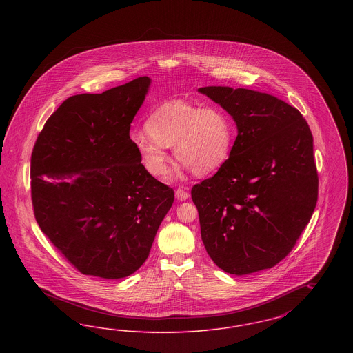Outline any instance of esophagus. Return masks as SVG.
I'll use <instances>...</instances> for the list:
<instances>
[{
    "mask_svg": "<svg viewBox=\"0 0 353 353\" xmlns=\"http://www.w3.org/2000/svg\"><path fill=\"white\" fill-rule=\"evenodd\" d=\"M189 197H190V193H189L188 189L179 188V189L176 190V199H177L179 201H185V200H188Z\"/></svg>",
    "mask_w": 353,
    "mask_h": 353,
    "instance_id": "1",
    "label": "esophagus"
}]
</instances>
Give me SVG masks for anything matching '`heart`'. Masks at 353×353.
Masks as SVG:
<instances>
[{
  "label": "heart",
  "mask_w": 353,
  "mask_h": 353,
  "mask_svg": "<svg viewBox=\"0 0 353 353\" xmlns=\"http://www.w3.org/2000/svg\"><path fill=\"white\" fill-rule=\"evenodd\" d=\"M145 131L134 134L132 143L153 177L165 176L168 148L181 167L206 176L228 163L234 144V123L223 108L180 99L157 105L145 120Z\"/></svg>",
  "instance_id": "b5f03b06"
}]
</instances>
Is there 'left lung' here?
I'll list each match as a JSON object with an SVG mask.
<instances>
[{
    "label": "left lung",
    "instance_id": "1",
    "mask_svg": "<svg viewBox=\"0 0 353 353\" xmlns=\"http://www.w3.org/2000/svg\"><path fill=\"white\" fill-rule=\"evenodd\" d=\"M235 121L228 163L192 188L203 246L225 272L246 275L279 263L318 201L314 139L302 114L266 92L199 88Z\"/></svg>",
    "mask_w": 353,
    "mask_h": 353
}]
</instances>
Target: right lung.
Wrapping results in <instances>:
<instances>
[{
    "mask_svg": "<svg viewBox=\"0 0 353 353\" xmlns=\"http://www.w3.org/2000/svg\"><path fill=\"white\" fill-rule=\"evenodd\" d=\"M150 85L148 77H140L101 94L74 95L35 141L34 216L84 275L134 274L174 200L173 189L144 169L130 137Z\"/></svg>",
    "mask_w": 353,
    "mask_h": 353,
    "instance_id": "add662e5",
    "label": "right lung"
}]
</instances>
